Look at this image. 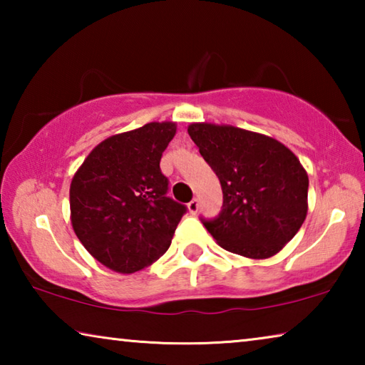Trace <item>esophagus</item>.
Wrapping results in <instances>:
<instances>
[{
  "mask_svg": "<svg viewBox=\"0 0 365 365\" xmlns=\"http://www.w3.org/2000/svg\"><path fill=\"white\" fill-rule=\"evenodd\" d=\"M187 207H188V212L190 214H196L197 212V207H200V201H197V197H193V200L188 202Z\"/></svg>",
  "mask_w": 365,
  "mask_h": 365,
  "instance_id": "obj_1",
  "label": "esophagus"
}]
</instances>
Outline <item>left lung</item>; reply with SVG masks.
I'll return each mask as SVG.
<instances>
[{
    "mask_svg": "<svg viewBox=\"0 0 365 365\" xmlns=\"http://www.w3.org/2000/svg\"><path fill=\"white\" fill-rule=\"evenodd\" d=\"M188 135L219 177L224 206L202 222L222 248L269 259L285 248L307 215L309 177L294 153L267 135L193 122Z\"/></svg>",
    "mask_w": 365,
    "mask_h": 365,
    "instance_id": "8db88e82",
    "label": "left lung"
}]
</instances>
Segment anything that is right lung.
Returning <instances> with one entry per match:
<instances>
[{"mask_svg":"<svg viewBox=\"0 0 365 365\" xmlns=\"http://www.w3.org/2000/svg\"><path fill=\"white\" fill-rule=\"evenodd\" d=\"M175 122H150L103 140L85 158L69 190L71 224L98 262L119 274L148 267L169 250L187 211L165 196L163 153Z\"/></svg>","mask_w":365,"mask_h":365,"instance_id":"add662e5","label":"right lung"}]
</instances>
